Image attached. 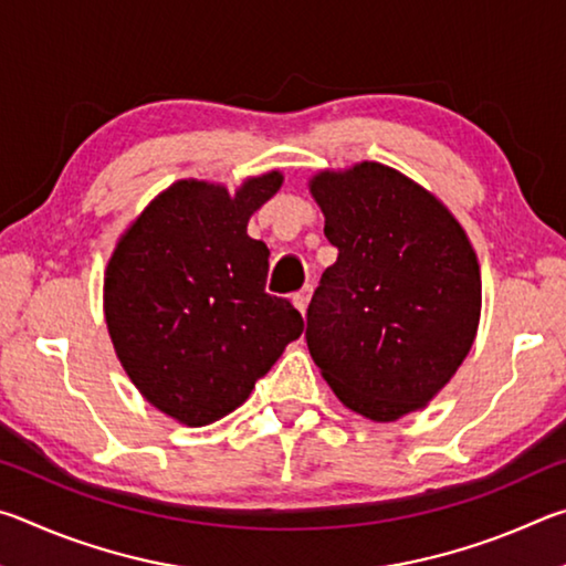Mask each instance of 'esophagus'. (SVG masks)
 <instances>
[{
  "mask_svg": "<svg viewBox=\"0 0 566 566\" xmlns=\"http://www.w3.org/2000/svg\"><path fill=\"white\" fill-rule=\"evenodd\" d=\"M310 300H312V286H304V290H300V292H296L294 294V306H296V310H300L302 314L306 312V306H310Z\"/></svg>",
  "mask_w": 566,
  "mask_h": 566,
  "instance_id": "obj_1",
  "label": "esophagus"
}]
</instances>
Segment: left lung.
I'll list each match as a JSON object with an SVG mask.
<instances>
[{
	"label": "left lung",
	"mask_w": 566,
	"mask_h": 566,
	"mask_svg": "<svg viewBox=\"0 0 566 566\" xmlns=\"http://www.w3.org/2000/svg\"><path fill=\"white\" fill-rule=\"evenodd\" d=\"M339 249L306 310V347L344 407L371 421L424 409L462 367L482 272L442 199L379 161L310 179Z\"/></svg>",
	"instance_id": "obj_1"
}]
</instances>
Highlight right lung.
<instances>
[{
  "label": "right lung",
  "mask_w": 566,
  "mask_h": 566,
  "mask_svg": "<svg viewBox=\"0 0 566 566\" xmlns=\"http://www.w3.org/2000/svg\"><path fill=\"white\" fill-rule=\"evenodd\" d=\"M282 171L179 179L124 229L104 270V322L119 364L151 407L205 427L252 395L304 329L294 306L264 292L270 249L249 217L280 191Z\"/></svg>",
  "instance_id": "obj_1"
}]
</instances>
